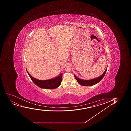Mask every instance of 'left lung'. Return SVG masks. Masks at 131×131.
I'll return each instance as SVG.
<instances>
[{"mask_svg": "<svg viewBox=\"0 0 131 131\" xmlns=\"http://www.w3.org/2000/svg\"><path fill=\"white\" fill-rule=\"evenodd\" d=\"M107 69V68H106L105 71L104 72V73L100 77H99L98 78H95L94 79H91V80H82V79L77 77L75 75H74V77H75V79L77 80L78 83H79V84H81V85H82L84 86H90L93 85H94V84L99 82L103 79V78L105 76V73H106Z\"/></svg>", "mask_w": 131, "mask_h": 131, "instance_id": "8db88e82", "label": "left lung"}]
</instances>
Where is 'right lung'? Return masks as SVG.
Listing matches in <instances>:
<instances>
[{
    "label": "right lung",
    "instance_id": "obj_1",
    "mask_svg": "<svg viewBox=\"0 0 131 131\" xmlns=\"http://www.w3.org/2000/svg\"><path fill=\"white\" fill-rule=\"evenodd\" d=\"M28 74H29L31 80L38 87L40 88L44 89H53L57 88L61 84L62 81V73L60 74L59 76L52 79H49L47 80H40L33 78L30 75L26 70Z\"/></svg>",
    "mask_w": 131,
    "mask_h": 131
}]
</instances>
